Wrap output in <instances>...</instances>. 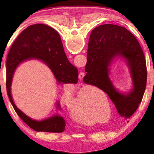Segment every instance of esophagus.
Here are the masks:
<instances>
[{"label": "esophagus", "mask_w": 154, "mask_h": 154, "mask_svg": "<svg viewBox=\"0 0 154 154\" xmlns=\"http://www.w3.org/2000/svg\"><path fill=\"white\" fill-rule=\"evenodd\" d=\"M85 74L84 72H80L79 74V79L80 80L83 79L84 76H85Z\"/></svg>", "instance_id": "34e87169"}]
</instances>
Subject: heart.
<instances>
[{"instance_id":"heart-1","label":"heart","mask_w":154,"mask_h":154,"mask_svg":"<svg viewBox=\"0 0 154 154\" xmlns=\"http://www.w3.org/2000/svg\"><path fill=\"white\" fill-rule=\"evenodd\" d=\"M74 100V88L68 87L61 98L63 106L71 109L74 119L79 122L90 124L93 122V115L99 119L96 122H101L100 120L106 119L108 112L103 104H108L107 98L97 88L84 86Z\"/></svg>"}]
</instances>
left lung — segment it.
I'll use <instances>...</instances> for the list:
<instances>
[{"instance_id": "obj_1", "label": "left lung", "mask_w": 154, "mask_h": 154, "mask_svg": "<svg viewBox=\"0 0 154 154\" xmlns=\"http://www.w3.org/2000/svg\"><path fill=\"white\" fill-rule=\"evenodd\" d=\"M88 52L83 81L107 93L120 116L129 119L141 103L146 86V59L139 42L125 28L103 24L91 32ZM118 59L126 63L132 80L126 93L117 90L109 77L111 66Z\"/></svg>"}]
</instances>
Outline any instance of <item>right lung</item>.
<instances>
[{
    "label": "right lung",
    "instance_id": "add662e5",
    "mask_svg": "<svg viewBox=\"0 0 154 154\" xmlns=\"http://www.w3.org/2000/svg\"><path fill=\"white\" fill-rule=\"evenodd\" d=\"M32 60L43 62L50 69L59 85L77 83L78 70L66 56L60 35L53 28L43 24H35L21 32L12 45L6 60V90L16 112L31 128L37 132H63L66 122L58 113L42 120L28 116L16 106L11 94L14 72L20 64ZM56 103V109L61 110Z\"/></svg>",
    "mask_w": 154,
    "mask_h": 154
}]
</instances>
